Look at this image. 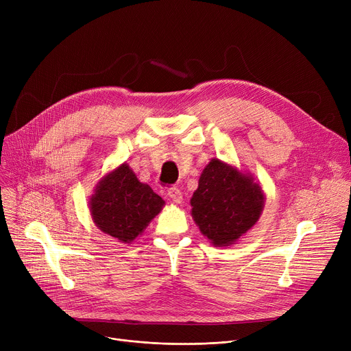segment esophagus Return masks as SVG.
Returning a JSON list of instances; mask_svg holds the SVG:
<instances>
[{"label":"esophagus","instance_id":"esophagus-1","mask_svg":"<svg viewBox=\"0 0 351 351\" xmlns=\"http://www.w3.org/2000/svg\"><path fill=\"white\" fill-rule=\"evenodd\" d=\"M168 196L175 202V204H180V202L183 200V196H182V192L178 189V188H169L168 191Z\"/></svg>","mask_w":351,"mask_h":351}]
</instances>
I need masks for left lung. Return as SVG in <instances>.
Listing matches in <instances>:
<instances>
[{"label":"left lung","mask_w":351,"mask_h":351,"mask_svg":"<svg viewBox=\"0 0 351 351\" xmlns=\"http://www.w3.org/2000/svg\"><path fill=\"white\" fill-rule=\"evenodd\" d=\"M263 204L261 186L219 159L204 169L191 199L196 225L215 246H229L245 234L257 222Z\"/></svg>","instance_id":"1"}]
</instances>
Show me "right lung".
Returning a JSON list of instances; mask_svg holds the SVG:
<instances>
[{
	"label": "right lung",
	"mask_w": 351,
	"mask_h": 351,
	"mask_svg": "<svg viewBox=\"0 0 351 351\" xmlns=\"http://www.w3.org/2000/svg\"><path fill=\"white\" fill-rule=\"evenodd\" d=\"M163 199L141 183L128 165L99 182L90 197V215L97 226L119 242L131 243L160 212Z\"/></svg>",
	"instance_id": "add662e5"
}]
</instances>
